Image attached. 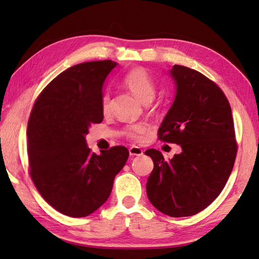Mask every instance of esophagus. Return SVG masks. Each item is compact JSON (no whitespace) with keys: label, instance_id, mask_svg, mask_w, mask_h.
<instances>
[{"label":"esophagus","instance_id":"34e87169","mask_svg":"<svg viewBox=\"0 0 259 259\" xmlns=\"http://www.w3.org/2000/svg\"><path fill=\"white\" fill-rule=\"evenodd\" d=\"M129 153H130V155H137V156H139V155H143V150L140 147H138V146H131L130 148H129Z\"/></svg>","mask_w":259,"mask_h":259}]
</instances>
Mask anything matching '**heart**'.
Returning <instances> with one entry per match:
<instances>
[{"label":"heart","instance_id":"b5f03b06","mask_svg":"<svg viewBox=\"0 0 259 259\" xmlns=\"http://www.w3.org/2000/svg\"><path fill=\"white\" fill-rule=\"evenodd\" d=\"M123 85L137 98L140 103L150 104L155 96L156 87L153 78L145 69L135 68L125 74L123 77ZM102 109L104 113L109 111V95L105 94L102 98ZM150 126L146 123L131 124L125 129V135L129 138L140 140L145 135Z\"/></svg>","mask_w":259,"mask_h":259}]
</instances>
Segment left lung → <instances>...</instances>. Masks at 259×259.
I'll return each instance as SVG.
<instances>
[{"instance_id": "left-lung-1", "label": "left lung", "mask_w": 259, "mask_h": 259, "mask_svg": "<svg viewBox=\"0 0 259 259\" xmlns=\"http://www.w3.org/2000/svg\"><path fill=\"white\" fill-rule=\"evenodd\" d=\"M169 74L176 96L159 128V139L181 145L182 152L169 161L154 148L145 152L154 163L146 193L161 212L188 217L221 194L238 146L232 109L221 88L181 65H174Z\"/></svg>"}]
</instances>
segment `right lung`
I'll return each mask as SVG.
<instances>
[{"mask_svg": "<svg viewBox=\"0 0 259 259\" xmlns=\"http://www.w3.org/2000/svg\"><path fill=\"white\" fill-rule=\"evenodd\" d=\"M117 63L89 61L67 68L38 96L27 125L29 174L51 207L85 217L106 202L129 156L114 146L97 155L87 146L91 124L104 119L103 85Z\"/></svg>", "mask_w": 259, "mask_h": 259, "instance_id": "obj_1", "label": "right lung"}]
</instances>
